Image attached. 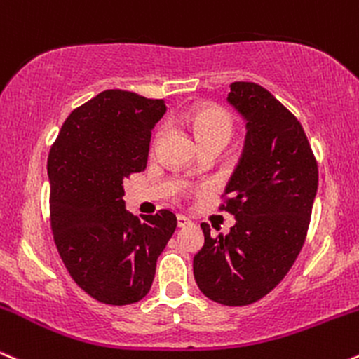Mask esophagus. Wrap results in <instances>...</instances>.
I'll return each instance as SVG.
<instances>
[{"label":"esophagus","instance_id":"esophagus-1","mask_svg":"<svg viewBox=\"0 0 359 359\" xmlns=\"http://www.w3.org/2000/svg\"><path fill=\"white\" fill-rule=\"evenodd\" d=\"M193 225V222L189 220L188 217H184V215H178V226L180 229H187V226Z\"/></svg>","mask_w":359,"mask_h":359}]
</instances>
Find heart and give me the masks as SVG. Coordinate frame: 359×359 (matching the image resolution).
Returning <instances> with one entry per match:
<instances>
[{"label": "heart", "mask_w": 359, "mask_h": 359, "mask_svg": "<svg viewBox=\"0 0 359 359\" xmlns=\"http://www.w3.org/2000/svg\"><path fill=\"white\" fill-rule=\"evenodd\" d=\"M187 119L200 144H203L206 141H213V139H218V141H223L226 144L230 141L231 134H233V119H231L230 112H226L223 107H218V105H198V107L188 112ZM161 134V129L156 133L153 139V149L158 146Z\"/></svg>", "instance_id": "1"}]
</instances>
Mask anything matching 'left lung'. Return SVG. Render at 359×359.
<instances>
[{
    "instance_id": "obj_1",
    "label": "left lung",
    "mask_w": 359,
    "mask_h": 359,
    "mask_svg": "<svg viewBox=\"0 0 359 359\" xmlns=\"http://www.w3.org/2000/svg\"><path fill=\"white\" fill-rule=\"evenodd\" d=\"M226 100L247 121L238 166L220 210L235 217L229 235H210L193 259L201 292L223 306L267 296L290 271L309 229L318 161L301 122L267 88L233 82Z\"/></svg>"
}]
</instances>
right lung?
<instances>
[{"label":"right lung","instance_id":"add662e5","mask_svg":"<svg viewBox=\"0 0 359 359\" xmlns=\"http://www.w3.org/2000/svg\"><path fill=\"white\" fill-rule=\"evenodd\" d=\"M163 99L112 88L74 109L48 154L50 222L70 277L95 301L126 306L149 292L176 215L126 212L124 180L146 170Z\"/></svg>","mask_w":359,"mask_h":359}]
</instances>
